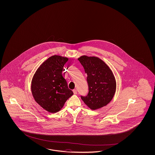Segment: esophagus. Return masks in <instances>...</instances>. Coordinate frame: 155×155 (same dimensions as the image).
Masks as SVG:
<instances>
[{"label": "esophagus", "mask_w": 155, "mask_h": 155, "mask_svg": "<svg viewBox=\"0 0 155 155\" xmlns=\"http://www.w3.org/2000/svg\"><path fill=\"white\" fill-rule=\"evenodd\" d=\"M73 93H74V94H77V89H74L73 90Z\"/></svg>", "instance_id": "1"}]
</instances>
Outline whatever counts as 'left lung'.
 <instances>
[{
	"instance_id": "obj_1",
	"label": "left lung",
	"mask_w": 155,
	"mask_h": 155,
	"mask_svg": "<svg viewBox=\"0 0 155 155\" xmlns=\"http://www.w3.org/2000/svg\"><path fill=\"white\" fill-rule=\"evenodd\" d=\"M87 74L89 93L81 99L93 110L106 106L116 91V80L108 66L97 57L82 56L78 58Z\"/></svg>"
}]
</instances>
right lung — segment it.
<instances>
[{
    "label": "right lung",
    "mask_w": 155,
    "mask_h": 155,
    "mask_svg": "<svg viewBox=\"0 0 155 155\" xmlns=\"http://www.w3.org/2000/svg\"><path fill=\"white\" fill-rule=\"evenodd\" d=\"M68 60L58 55L50 57L42 62L33 75L31 82L33 98L49 113L59 111L73 94L62 75Z\"/></svg>",
    "instance_id": "obj_1"
}]
</instances>
